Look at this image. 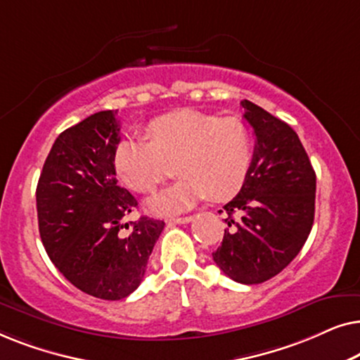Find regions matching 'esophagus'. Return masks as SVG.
<instances>
[{
    "mask_svg": "<svg viewBox=\"0 0 360 360\" xmlns=\"http://www.w3.org/2000/svg\"><path fill=\"white\" fill-rule=\"evenodd\" d=\"M193 219L191 216H184V218H172L169 219V224H186Z\"/></svg>",
    "mask_w": 360,
    "mask_h": 360,
    "instance_id": "obj_1",
    "label": "esophagus"
}]
</instances>
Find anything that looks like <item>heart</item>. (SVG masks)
<instances>
[{
	"label": "heart",
	"mask_w": 360,
	"mask_h": 360,
	"mask_svg": "<svg viewBox=\"0 0 360 360\" xmlns=\"http://www.w3.org/2000/svg\"><path fill=\"white\" fill-rule=\"evenodd\" d=\"M147 136L124 137L112 152L120 179L137 193H150L170 174L175 162L179 181L147 201L155 214L190 210L208 195L213 201L233 198L243 188L252 162V139L238 117L181 110L147 124Z\"/></svg>",
	"instance_id": "obj_1"
}]
</instances>
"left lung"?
<instances>
[{"instance_id": "8db88e82", "label": "left lung", "mask_w": 360, "mask_h": 360, "mask_svg": "<svg viewBox=\"0 0 360 360\" xmlns=\"http://www.w3.org/2000/svg\"><path fill=\"white\" fill-rule=\"evenodd\" d=\"M255 149L243 188L223 208V243L213 260L244 285L282 272L307 243L314 219L316 174L298 134L252 101H240Z\"/></svg>"}]
</instances>
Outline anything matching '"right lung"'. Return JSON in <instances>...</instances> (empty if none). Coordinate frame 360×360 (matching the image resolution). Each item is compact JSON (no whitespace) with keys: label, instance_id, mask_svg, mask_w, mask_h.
Here are the masks:
<instances>
[{"label":"right lung","instance_id":"obj_1","mask_svg":"<svg viewBox=\"0 0 360 360\" xmlns=\"http://www.w3.org/2000/svg\"><path fill=\"white\" fill-rule=\"evenodd\" d=\"M120 141L111 110L68 127L53 142L36 191L47 255L68 282L101 300H122L139 287L165 226L147 216L122 223L137 200L117 186L112 152Z\"/></svg>","mask_w":360,"mask_h":360}]
</instances>
